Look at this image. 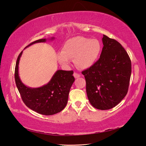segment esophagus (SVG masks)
<instances>
[{"instance_id":"obj_1","label":"esophagus","mask_w":146,"mask_h":146,"mask_svg":"<svg viewBox=\"0 0 146 146\" xmlns=\"http://www.w3.org/2000/svg\"><path fill=\"white\" fill-rule=\"evenodd\" d=\"M74 77L75 78H77L80 77V75L79 74H78V73L74 72Z\"/></svg>"}]
</instances>
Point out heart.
I'll use <instances>...</instances> for the list:
<instances>
[{
  "instance_id": "heart-1",
  "label": "heart",
  "mask_w": 146,
  "mask_h": 146,
  "mask_svg": "<svg viewBox=\"0 0 146 146\" xmlns=\"http://www.w3.org/2000/svg\"><path fill=\"white\" fill-rule=\"evenodd\" d=\"M102 51V45L97 39L76 36L66 41L63 50L56 53L58 62L67 66L74 58V63L78 68L86 69L92 67L99 59Z\"/></svg>"
}]
</instances>
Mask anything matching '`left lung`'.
<instances>
[{"instance_id": "left-lung-1", "label": "left lung", "mask_w": 146, "mask_h": 146, "mask_svg": "<svg viewBox=\"0 0 146 146\" xmlns=\"http://www.w3.org/2000/svg\"><path fill=\"white\" fill-rule=\"evenodd\" d=\"M104 47L98 61L82 71L88 100L92 107L111 109L126 96L131 73L129 55L120 43L104 35Z\"/></svg>"}]
</instances>
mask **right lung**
<instances>
[{"mask_svg":"<svg viewBox=\"0 0 146 146\" xmlns=\"http://www.w3.org/2000/svg\"><path fill=\"white\" fill-rule=\"evenodd\" d=\"M52 37L48 40H53ZM47 39L35 41L25 48L35 43L44 42ZM23 51L17 57L15 78L22 99L25 105L33 111L43 115H53L65 108L68 103V96L75 78L72 70H58L46 85L39 88H31L25 85L19 76V63Z\"/></svg>","mask_w":146,"mask_h":146,"instance_id":"obj_1","label":"right lung"}]
</instances>
